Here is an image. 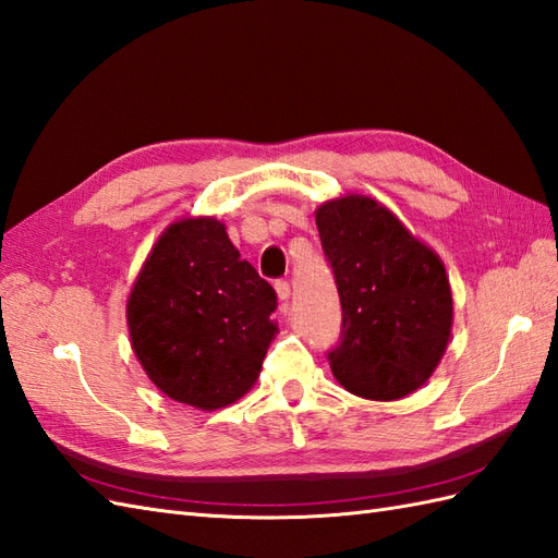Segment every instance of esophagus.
<instances>
[{"instance_id":"34e87169","label":"esophagus","mask_w":558,"mask_h":558,"mask_svg":"<svg viewBox=\"0 0 558 558\" xmlns=\"http://www.w3.org/2000/svg\"><path fill=\"white\" fill-rule=\"evenodd\" d=\"M275 289H277L279 301L287 303V301H289V295H291V287H289V281H287V279H277V281H275Z\"/></svg>"}]
</instances>
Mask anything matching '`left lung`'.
I'll return each mask as SVG.
<instances>
[{
  "label": "left lung",
  "instance_id": "1",
  "mask_svg": "<svg viewBox=\"0 0 558 558\" xmlns=\"http://www.w3.org/2000/svg\"><path fill=\"white\" fill-rule=\"evenodd\" d=\"M317 229L343 310L341 338L326 352L336 381L366 400L410 396L450 341L452 293L440 257L366 196L324 203Z\"/></svg>",
  "mask_w": 558,
  "mask_h": 558
}]
</instances>
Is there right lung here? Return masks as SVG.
Here are the masks:
<instances>
[{"label":"right lung","mask_w":558,"mask_h":558,"mask_svg":"<svg viewBox=\"0 0 558 558\" xmlns=\"http://www.w3.org/2000/svg\"><path fill=\"white\" fill-rule=\"evenodd\" d=\"M277 293L225 225L180 220L158 239L128 301L134 355L168 398L220 410L248 392L277 326Z\"/></svg>","instance_id":"obj_1"}]
</instances>
